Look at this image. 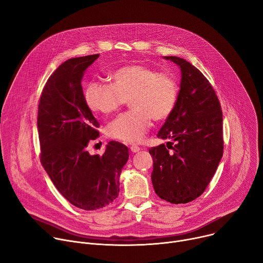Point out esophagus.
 Returning <instances> with one entry per match:
<instances>
[{"label":"esophagus","mask_w":263,"mask_h":263,"mask_svg":"<svg viewBox=\"0 0 263 263\" xmlns=\"http://www.w3.org/2000/svg\"><path fill=\"white\" fill-rule=\"evenodd\" d=\"M130 150H131L133 153H136V152L141 151V148L137 147V146H131V147H130Z\"/></svg>","instance_id":"esophagus-1"}]
</instances>
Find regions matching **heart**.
<instances>
[{
  "label": "heart",
  "instance_id": "1",
  "mask_svg": "<svg viewBox=\"0 0 263 263\" xmlns=\"http://www.w3.org/2000/svg\"><path fill=\"white\" fill-rule=\"evenodd\" d=\"M111 84L91 81L84 99L89 108L103 115L116 112L129 99L131 111L119 115L107 127L117 141L137 144L151 127V118L165 120L173 112L179 96L178 83L171 75L159 73L145 64H129L110 74Z\"/></svg>",
  "mask_w": 263,
  "mask_h": 263
}]
</instances>
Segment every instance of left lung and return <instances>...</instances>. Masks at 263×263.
<instances>
[{"label":"left lung","instance_id":"1","mask_svg":"<svg viewBox=\"0 0 263 263\" xmlns=\"http://www.w3.org/2000/svg\"><path fill=\"white\" fill-rule=\"evenodd\" d=\"M164 59L180 67L181 83L176 108L157 137L172 139L176 145L171 151L164 144L149 149L153 159L151 180L161 199L185 204L203 194L219 166L223 116L215 90L198 68L180 57Z\"/></svg>","mask_w":263,"mask_h":263}]
</instances>
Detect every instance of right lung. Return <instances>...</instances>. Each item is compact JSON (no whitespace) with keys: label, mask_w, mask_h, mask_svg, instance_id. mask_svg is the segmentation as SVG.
I'll return each instance as SVG.
<instances>
[{"label":"right lung","mask_w":263,"mask_h":263,"mask_svg":"<svg viewBox=\"0 0 263 263\" xmlns=\"http://www.w3.org/2000/svg\"><path fill=\"white\" fill-rule=\"evenodd\" d=\"M98 57L63 62L48 78L38 108L41 164L60 194L84 211L118 197L121 169L129 159L128 147L113 141L101 156L86 150L99 134V124L85 102L81 80Z\"/></svg>","instance_id":"obj_1"}]
</instances>
